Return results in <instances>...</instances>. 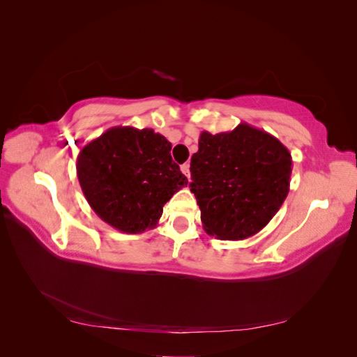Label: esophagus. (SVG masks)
Wrapping results in <instances>:
<instances>
[{
	"instance_id": "obj_1",
	"label": "esophagus",
	"mask_w": 357,
	"mask_h": 357,
	"mask_svg": "<svg viewBox=\"0 0 357 357\" xmlns=\"http://www.w3.org/2000/svg\"><path fill=\"white\" fill-rule=\"evenodd\" d=\"M181 172L185 174L188 178H190V165L189 164H183L181 165Z\"/></svg>"
}]
</instances>
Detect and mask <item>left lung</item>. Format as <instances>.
<instances>
[{
	"mask_svg": "<svg viewBox=\"0 0 357 357\" xmlns=\"http://www.w3.org/2000/svg\"><path fill=\"white\" fill-rule=\"evenodd\" d=\"M290 174L287 147L264 129L241 122L229 132L202 131L190 159V192L204 231L229 241L262 231L287 197Z\"/></svg>",
	"mask_w": 357,
	"mask_h": 357,
	"instance_id": "left-lung-1",
	"label": "left lung"
}]
</instances>
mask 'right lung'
I'll return each mask as SVG.
<instances>
[{
	"label": "right lung",
	"mask_w": 357,
	"mask_h": 357,
	"mask_svg": "<svg viewBox=\"0 0 357 357\" xmlns=\"http://www.w3.org/2000/svg\"><path fill=\"white\" fill-rule=\"evenodd\" d=\"M75 168L91 208L125 234L156 228L167 201L188 185L171 143L150 128L107 129L80 150Z\"/></svg>",
	"instance_id": "add662e5"
}]
</instances>
